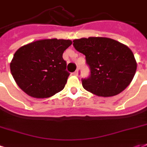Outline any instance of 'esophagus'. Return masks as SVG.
Instances as JSON below:
<instances>
[{
    "mask_svg": "<svg viewBox=\"0 0 147 147\" xmlns=\"http://www.w3.org/2000/svg\"><path fill=\"white\" fill-rule=\"evenodd\" d=\"M73 74L75 75V76H78V70H76L75 72L73 73Z\"/></svg>",
    "mask_w": 147,
    "mask_h": 147,
    "instance_id": "34e87169",
    "label": "esophagus"
}]
</instances>
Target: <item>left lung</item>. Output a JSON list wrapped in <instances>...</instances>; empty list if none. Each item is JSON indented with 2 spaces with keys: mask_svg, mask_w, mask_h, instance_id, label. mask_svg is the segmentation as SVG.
Returning <instances> with one entry per match:
<instances>
[{
  "mask_svg": "<svg viewBox=\"0 0 147 147\" xmlns=\"http://www.w3.org/2000/svg\"><path fill=\"white\" fill-rule=\"evenodd\" d=\"M75 49L85 55L90 68L82 78L84 89L98 96H116L132 81L137 64L130 49L107 37H88L73 40Z\"/></svg>",
  "mask_w": 147,
  "mask_h": 147,
  "instance_id": "obj_1",
  "label": "left lung"
}]
</instances>
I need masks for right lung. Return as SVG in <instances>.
Returning <instances> with one entry per match:
<instances>
[{
	"label": "right lung",
	"mask_w": 147,
	"mask_h": 147,
	"mask_svg": "<svg viewBox=\"0 0 147 147\" xmlns=\"http://www.w3.org/2000/svg\"><path fill=\"white\" fill-rule=\"evenodd\" d=\"M71 44L70 40L45 39L18 49L10 64L18 86L34 98H49L62 91L69 75L63 54Z\"/></svg>",
	"instance_id": "obj_1"
}]
</instances>
